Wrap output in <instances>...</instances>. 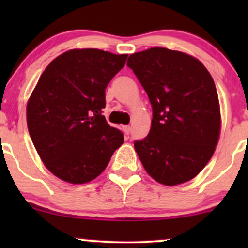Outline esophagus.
I'll return each mask as SVG.
<instances>
[{"label":"esophagus","instance_id":"1","mask_svg":"<svg viewBox=\"0 0 248 248\" xmlns=\"http://www.w3.org/2000/svg\"><path fill=\"white\" fill-rule=\"evenodd\" d=\"M122 129H124V134H126V135H129V133H130V127L129 126H124V127H122Z\"/></svg>","mask_w":248,"mask_h":248}]
</instances>
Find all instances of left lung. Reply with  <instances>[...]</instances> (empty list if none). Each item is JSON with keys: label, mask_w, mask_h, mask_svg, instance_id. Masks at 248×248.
Listing matches in <instances>:
<instances>
[{"label": "left lung", "mask_w": 248, "mask_h": 248, "mask_svg": "<svg viewBox=\"0 0 248 248\" xmlns=\"http://www.w3.org/2000/svg\"><path fill=\"white\" fill-rule=\"evenodd\" d=\"M153 108L150 132L134 142L146 171L158 183L177 186L202 171L220 134L215 81L195 57L152 47L128 58Z\"/></svg>", "instance_id": "8db88e82"}]
</instances>
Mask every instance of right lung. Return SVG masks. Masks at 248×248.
I'll return each instance as SVG.
<instances>
[{
    "label": "right lung",
    "instance_id": "1",
    "mask_svg": "<svg viewBox=\"0 0 248 248\" xmlns=\"http://www.w3.org/2000/svg\"><path fill=\"white\" fill-rule=\"evenodd\" d=\"M128 55L73 49L47 65L31 93L27 124L43 163L53 175L84 184L106 169L124 134L101 114L105 90Z\"/></svg>",
    "mask_w": 248,
    "mask_h": 248
}]
</instances>
